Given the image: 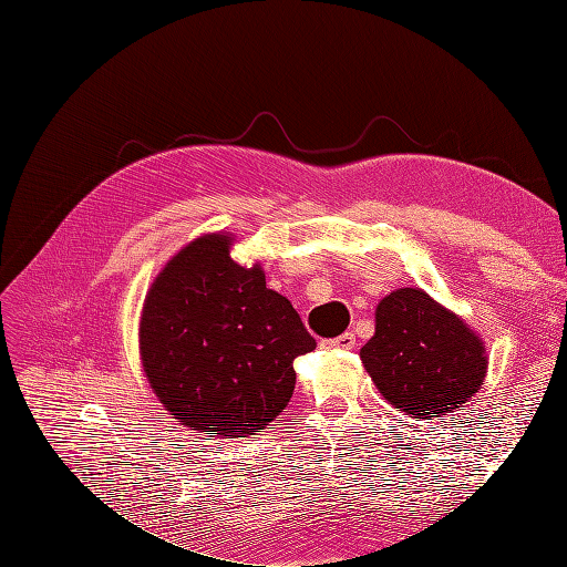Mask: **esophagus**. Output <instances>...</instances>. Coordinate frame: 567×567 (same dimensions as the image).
I'll return each mask as SVG.
<instances>
[{
    "mask_svg": "<svg viewBox=\"0 0 567 567\" xmlns=\"http://www.w3.org/2000/svg\"><path fill=\"white\" fill-rule=\"evenodd\" d=\"M354 346H357L354 333H342L338 338L321 340V348H329V350H352Z\"/></svg>",
    "mask_w": 567,
    "mask_h": 567,
    "instance_id": "1",
    "label": "esophagus"
}]
</instances>
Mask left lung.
Here are the masks:
<instances>
[{
    "label": "left lung",
    "instance_id": "8db88e82",
    "mask_svg": "<svg viewBox=\"0 0 567 567\" xmlns=\"http://www.w3.org/2000/svg\"><path fill=\"white\" fill-rule=\"evenodd\" d=\"M359 357L383 398L411 419L452 414L483 388L489 364L483 338L421 288L379 302Z\"/></svg>",
    "mask_w": 567,
    "mask_h": 567
}]
</instances>
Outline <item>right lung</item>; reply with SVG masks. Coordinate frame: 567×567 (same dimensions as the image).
<instances>
[{"label": "right lung", "mask_w": 567, "mask_h": 567, "mask_svg": "<svg viewBox=\"0 0 567 567\" xmlns=\"http://www.w3.org/2000/svg\"><path fill=\"white\" fill-rule=\"evenodd\" d=\"M234 234L177 250L153 279L140 317V357L158 402L208 437L262 433L293 398V359L317 348L260 262L238 265Z\"/></svg>", "instance_id": "1"}]
</instances>
